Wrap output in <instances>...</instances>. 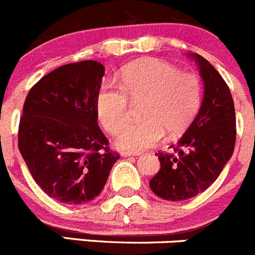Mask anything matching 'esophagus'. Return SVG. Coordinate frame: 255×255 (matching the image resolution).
I'll return each mask as SVG.
<instances>
[{
	"mask_svg": "<svg viewBox=\"0 0 255 255\" xmlns=\"http://www.w3.org/2000/svg\"><path fill=\"white\" fill-rule=\"evenodd\" d=\"M124 157H130V156H139V154H135V152H129V151H123L121 152Z\"/></svg>",
	"mask_w": 255,
	"mask_h": 255,
	"instance_id": "esophagus-1",
	"label": "esophagus"
}]
</instances>
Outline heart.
Instances as JSON below:
<instances>
[{"label": "heart", "instance_id": "b5f03b06", "mask_svg": "<svg viewBox=\"0 0 255 255\" xmlns=\"http://www.w3.org/2000/svg\"><path fill=\"white\" fill-rule=\"evenodd\" d=\"M121 86L105 81L96 94V111L110 134L130 120L131 103L145 101L144 121L125 126L116 144L129 151H141L159 144L165 134L179 137L195 119L203 98L200 77L181 72L174 65L145 59L129 65L121 75Z\"/></svg>", "mask_w": 255, "mask_h": 255}]
</instances>
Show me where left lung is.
Here are the masks:
<instances>
[{
    "instance_id": "1",
    "label": "left lung",
    "mask_w": 255,
    "mask_h": 255,
    "mask_svg": "<svg viewBox=\"0 0 255 255\" xmlns=\"http://www.w3.org/2000/svg\"><path fill=\"white\" fill-rule=\"evenodd\" d=\"M204 84L199 113L171 152H156L160 170L149 185L159 198L179 202L207 190L222 173L235 146V110L232 94L208 60L191 53Z\"/></svg>"
}]
</instances>
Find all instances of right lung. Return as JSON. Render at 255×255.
I'll list each match as a JSON object with an SVG mask.
<instances>
[{
	"label": "right lung",
	"mask_w": 255,
	"mask_h": 255,
	"mask_svg": "<svg viewBox=\"0 0 255 255\" xmlns=\"http://www.w3.org/2000/svg\"><path fill=\"white\" fill-rule=\"evenodd\" d=\"M104 74L93 60L64 65L33 85L23 104L18 149L36 184L64 204L95 199L120 159L98 125Z\"/></svg>",
	"instance_id": "right-lung-1"
}]
</instances>
